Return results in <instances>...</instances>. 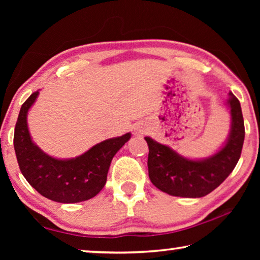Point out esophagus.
<instances>
[{
  "instance_id": "34e87169",
  "label": "esophagus",
  "mask_w": 260,
  "mask_h": 260,
  "mask_svg": "<svg viewBox=\"0 0 260 260\" xmlns=\"http://www.w3.org/2000/svg\"><path fill=\"white\" fill-rule=\"evenodd\" d=\"M146 126L144 125H136L135 128H134V133L138 134V135H141V134H144L146 133Z\"/></svg>"
}]
</instances>
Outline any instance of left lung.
Returning a JSON list of instances; mask_svg holds the SVG:
<instances>
[{
	"label": "left lung",
	"instance_id": "obj_1",
	"mask_svg": "<svg viewBox=\"0 0 260 260\" xmlns=\"http://www.w3.org/2000/svg\"><path fill=\"white\" fill-rule=\"evenodd\" d=\"M226 104L231 113L230 135L223 146L208 158L189 159L169 146L144 138L149 147V178L153 186L171 196L199 199L225 181L240 159L245 133L240 101L230 93Z\"/></svg>",
	"mask_w": 260,
	"mask_h": 260
}]
</instances>
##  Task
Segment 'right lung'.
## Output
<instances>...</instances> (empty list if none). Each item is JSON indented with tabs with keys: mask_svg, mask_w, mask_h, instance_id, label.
I'll list each match as a JSON object with an SVG mask.
<instances>
[{
	"mask_svg": "<svg viewBox=\"0 0 260 260\" xmlns=\"http://www.w3.org/2000/svg\"><path fill=\"white\" fill-rule=\"evenodd\" d=\"M39 96L35 91L21 105L14 147L21 173L35 190L58 203L93 199L107 182L112 158L131 139V133L104 140L76 158L59 159L42 151L30 138L27 113Z\"/></svg>",
	"mask_w": 260,
	"mask_h": 260,
	"instance_id": "right-lung-1",
	"label": "right lung"
}]
</instances>
